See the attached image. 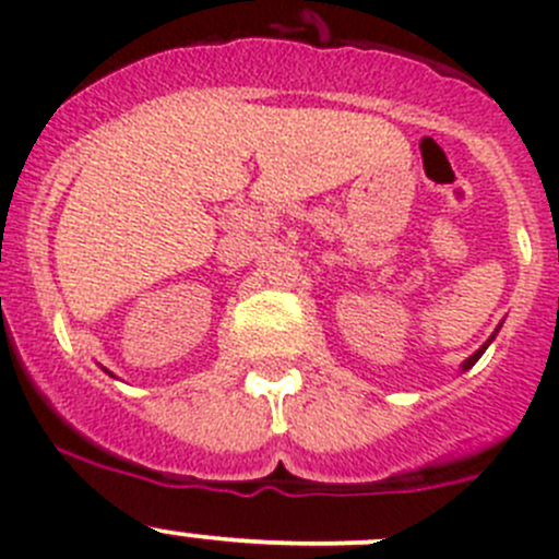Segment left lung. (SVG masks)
I'll return each instance as SVG.
<instances>
[{
	"instance_id": "obj_1",
	"label": "left lung",
	"mask_w": 559,
	"mask_h": 559,
	"mask_svg": "<svg viewBox=\"0 0 559 559\" xmlns=\"http://www.w3.org/2000/svg\"><path fill=\"white\" fill-rule=\"evenodd\" d=\"M495 335H498V330H495ZM495 335H492V337H489V341H487V343H484V346H481V348H478V352H476V354H473V357H467V359H465V362H462V370L473 368V365H476V362H478V357H481V354H484V352H487V346H489V343H492V341H495Z\"/></svg>"
}]
</instances>
